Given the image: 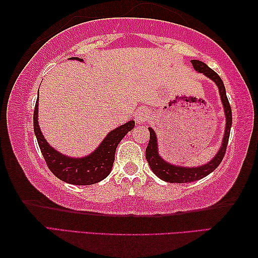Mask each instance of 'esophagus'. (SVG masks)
<instances>
[{"mask_svg": "<svg viewBox=\"0 0 258 258\" xmlns=\"http://www.w3.org/2000/svg\"><path fill=\"white\" fill-rule=\"evenodd\" d=\"M135 117H136L137 123H143V122H145L150 119V112L147 111V109L141 108L135 113Z\"/></svg>", "mask_w": 258, "mask_h": 258, "instance_id": "obj_1", "label": "esophagus"}]
</instances>
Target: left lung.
Here are the masks:
<instances>
[{
	"mask_svg": "<svg viewBox=\"0 0 258 258\" xmlns=\"http://www.w3.org/2000/svg\"><path fill=\"white\" fill-rule=\"evenodd\" d=\"M192 64L194 69H196V71L200 72V73H204L206 77L212 79L213 81L217 84L222 103L224 105V111H225V116H226L225 135H224V138H223L222 147L219 149L216 157H215L212 161L201 167L183 168V167H176V166H172V164H169L168 162L164 161V160H162L161 157H159L157 137H155L153 129L149 128L150 142L145 152L146 160L154 174L158 177H160L162 180L168 181V183H191V181L201 179L207 175H209L210 172H213L215 169L219 166V163L222 162V160L224 158L225 152H226L227 143H229L231 125H232V109L230 106L229 99H227L224 83H223L222 79L219 78V75L216 73V72L213 71L212 69H209L208 65L205 64L204 61L193 59Z\"/></svg>",
	"mask_w": 258,
	"mask_h": 258,
	"instance_id": "left-lung-1",
	"label": "left lung"
}]
</instances>
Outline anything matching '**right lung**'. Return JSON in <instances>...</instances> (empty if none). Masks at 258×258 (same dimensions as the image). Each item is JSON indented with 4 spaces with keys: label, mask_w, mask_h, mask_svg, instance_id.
Returning <instances> with one entry per match:
<instances>
[{
    "label": "right lung",
    "mask_w": 258,
    "mask_h": 258,
    "mask_svg": "<svg viewBox=\"0 0 258 258\" xmlns=\"http://www.w3.org/2000/svg\"><path fill=\"white\" fill-rule=\"evenodd\" d=\"M71 59L82 61L81 58L77 57H72ZM37 106H39V99L36 100L34 108V133L36 135L37 143L46 166L52 174L59 179L74 185H91L106 178L112 170L116 147L128 132L134 129L135 122L129 121L119 128L114 129L107 135L94 153L86 158L73 159L58 153L45 142L37 123Z\"/></svg>",
    "instance_id": "add662e5"
}]
</instances>
